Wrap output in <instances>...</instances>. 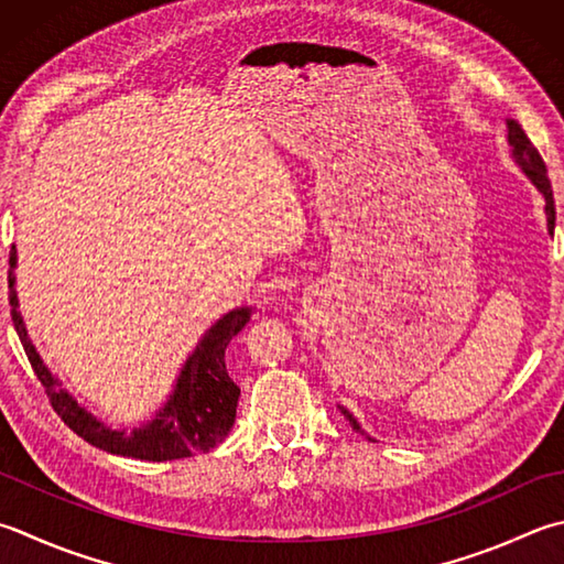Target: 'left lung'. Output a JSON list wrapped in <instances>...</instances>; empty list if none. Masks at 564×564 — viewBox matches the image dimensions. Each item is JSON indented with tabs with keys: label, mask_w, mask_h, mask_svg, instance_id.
<instances>
[{
	"label": "left lung",
	"mask_w": 564,
	"mask_h": 564,
	"mask_svg": "<svg viewBox=\"0 0 564 564\" xmlns=\"http://www.w3.org/2000/svg\"><path fill=\"white\" fill-rule=\"evenodd\" d=\"M508 142H511V147H513V156H516V162L520 164V169H523L530 182L538 186L540 194L545 196L547 228L552 232V230H555V198H552V184H550V178H547V166L543 162V156H540V152L535 150L533 142L528 140V134L523 132V127H520L513 120H508ZM341 412L348 417L350 427H354L356 432H360L354 414L346 412V410H341Z\"/></svg>",
	"instance_id": "left-lung-1"
}]
</instances>
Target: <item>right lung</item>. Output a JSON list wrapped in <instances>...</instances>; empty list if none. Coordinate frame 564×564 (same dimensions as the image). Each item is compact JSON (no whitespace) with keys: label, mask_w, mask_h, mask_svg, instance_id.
<instances>
[{"label":"right lung","mask_w":564,"mask_h":564,"mask_svg":"<svg viewBox=\"0 0 564 564\" xmlns=\"http://www.w3.org/2000/svg\"><path fill=\"white\" fill-rule=\"evenodd\" d=\"M14 264L17 250L12 246V252H9V304H12L14 328L21 338V346L26 350L31 368H34L36 378L46 390L51 408L56 410L58 417L78 437L90 442L93 447L102 452L150 462H172L186 459L191 454H206L228 437L232 422H236L240 388L230 380L226 370V348L230 338L250 322L252 310L242 306V310L218 318L208 328V334L200 338L194 356L186 360L174 395L166 402L164 410L150 424L124 434L105 427L102 422L90 417L88 412L78 408L76 400L58 388V382L51 378L46 366L41 364L39 354L26 336L24 322H21L17 312Z\"/></svg>","instance_id":"obj_1"}]
</instances>
